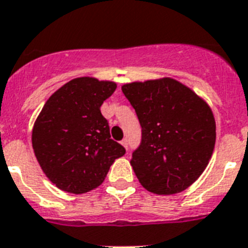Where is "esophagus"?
<instances>
[{"mask_svg":"<svg viewBox=\"0 0 248 248\" xmlns=\"http://www.w3.org/2000/svg\"><path fill=\"white\" fill-rule=\"evenodd\" d=\"M121 145H122V146H124V149H127V147H128V141L126 140V139H124V140L121 141Z\"/></svg>","mask_w":248,"mask_h":248,"instance_id":"esophagus-1","label":"esophagus"}]
</instances>
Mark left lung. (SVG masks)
<instances>
[{
    "instance_id": "obj_1",
    "label": "left lung",
    "mask_w": 248,
    "mask_h": 248,
    "mask_svg": "<svg viewBox=\"0 0 248 248\" xmlns=\"http://www.w3.org/2000/svg\"><path fill=\"white\" fill-rule=\"evenodd\" d=\"M122 92L135 108L142 139L131 166L154 194H176L202 175L216 143V121L207 102L172 78L134 82Z\"/></svg>"
}]
</instances>
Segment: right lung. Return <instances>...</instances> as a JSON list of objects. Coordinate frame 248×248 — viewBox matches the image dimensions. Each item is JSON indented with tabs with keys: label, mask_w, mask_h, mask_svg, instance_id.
<instances>
[{
	"label": "right lung",
	"mask_w": 248,
	"mask_h": 248,
	"mask_svg": "<svg viewBox=\"0 0 248 248\" xmlns=\"http://www.w3.org/2000/svg\"><path fill=\"white\" fill-rule=\"evenodd\" d=\"M117 84L92 77L72 79L50 95L32 128V149L44 174L73 194L103 183L114 160L126 150L113 141L102 103Z\"/></svg>",
	"instance_id": "1"
}]
</instances>
